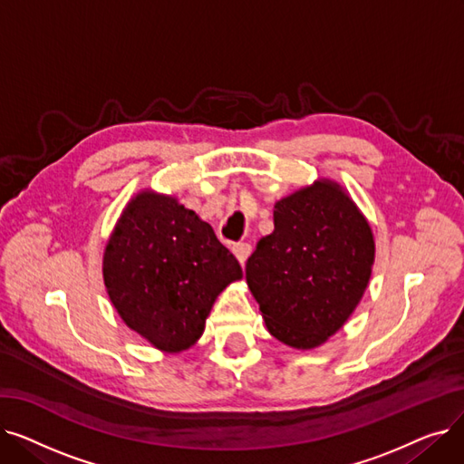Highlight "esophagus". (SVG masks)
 I'll return each mask as SVG.
<instances>
[{
    "instance_id": "obj_1",
    "label": "esophagus",
    "mask_w": 464,
    "mask_h": 464,
    "mask_svg": "<svg viewBox=\"0 0 464 464\" xmlns=\"http://www.w3.org/2000/svg\"><path fill=\"white\" fill-rule=\"evenodd\" d=\"M233 252H235L238 263H240L242 266H245L246 259H248L250 254H252V245H248V242H237V245H233Z\"/></svg>"
}]
</instances>
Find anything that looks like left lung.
Returning <instances> with one entry per match:
<instances>
[{
    "instance_id": "8db88e82",
    "label": "left lung",
    "mask_w": 464,
    "mask_h": 464,
    "mask_svg": "<svg viewBox=\"0 0 464 464\" xmlns=\"http://www.w3.org/2000/svg\"><path fill=\"white\" fill-rule=\"evenodd\" d=\"M372 263L367 219L343 189L322 180L275 205V231L248 257L246 282L271 334L308 350L350 318Z\"/></svg>"
}]
</instances>
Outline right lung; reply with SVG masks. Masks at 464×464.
<instances>
[{
	"instance_id": "right-lung-1",
	"label": "right lung",
	"mask_w": 464,
	"mask_h": 464,
	"mask_svg": "<svg viewBox=\"0 0 464 464\" xmlns=\"http://www.w3.org/2000/svg\"><path fill=\"white\" fill-rule=\"evenodd\" d=\"M103 278L128 327L163 352H180L201 336L218 294L242 269L193 210L144 191L109 238Z\"/></svg>"
}]
</instances>
